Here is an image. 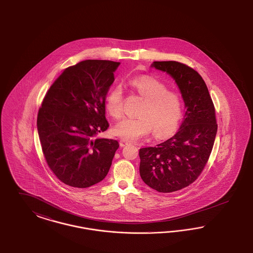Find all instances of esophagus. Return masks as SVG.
Masks as SVG:
<instances>
[{
  "label": "esophagus",
  "instance_id": "34e87169",
  "mask_svg": "<svg viewBox=\"0 0 253 253\" xmlns=\"http://www.w3.org/2000/svg\"><path fill=\"white\" fill-rule=\"evenodd\" d=\"M128 144H129V142L126 141V140H120V146H121V147H125V146H126V145H128Z\"/></svg>",
  "mask_w": 253,
  "mask_h": 253
}]
</instances>
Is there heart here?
Returning a JSON list of instances; mask_svg holds the SVG:
<instances>
[{
    "mask_svg": "<svg viewBox=\"0 0 253 253\" xmlns=\"http://www.w3.org/2000/svg\"><path fill=\"white\" fill-rule=\"evenodd\" d=\"M129 84L145 99L139 112L140 117H126L117 123L113 133L123 140L134 141L149 135L165 138L177 129L182 117V100L176 93L169 92L159 80L143 76L133 79ZM108 113L118 119L124 112V92L120 85L109 92L105 102Z\"/></svg>",
    "mask_w": 253,
    "mask_h": 253,
    "instance_id": "obj_1",
    "label": "heart"
}]
</instances>
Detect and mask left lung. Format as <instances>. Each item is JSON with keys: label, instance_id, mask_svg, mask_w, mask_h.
<instances>
[{"label": "left lung", "instance_id": "1", "mask_svg": "<svg viewBox=\"0 0 253 253\" xmlns=\"http://www.w3.org/2000/svg\"><path fill=\"white\" fill-rule=\"evenodd\" d=\"M177 84L186 113L177 132L154 147L141 148L142 181L159 192L177 191L192 184L206 167L215 142V108L205 81L193 68L175 61L154 62Z\"/></svg>", "mask_w": 253, "mask_h": 253}]
</instances>
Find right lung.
<instances>
[{
	"label": "right lung",
	"mask_w": 253,
	"mask_h": 253,
	"mask_svg": "<svg viewBox=\"0 0 253 253\" xmlns=\"http://www.w3.org/2000/svg\"><path fill=\"white\" fill-rule=\"evenodd\" d=\"M120 63L86 60L66 68L50 86L38 115L49 169L70 187L99 183L109 172L118 141L95 138L107 130L105 102Z\"/></svg>",
	"instance_id": "add662e5"
}]
</instances>
